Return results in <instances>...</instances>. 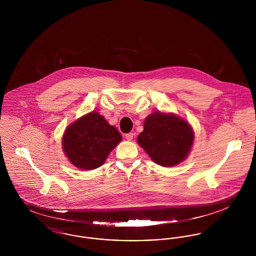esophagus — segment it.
<instances>
[{"label":"esophagus","mask_w":256,"mask_h":256,"mask_svg":"<svg viewBox=\"0 0 256 256\" xmlns=\"http://www.w3.org/2000/svg\"><path fill=\"white\" fill-rule=\"evenodd\" d=\"M134 132H130V134H126L124 135L126 139L128 140V141H132L134 139Z\"/></svg>","instance_id":"obj_1"}]
</instances>
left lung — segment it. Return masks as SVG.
Returning <instances> with one entry per match:
<instances>
[{"label":"left lung","mask_w":256,"mask_h":256,"mask_svg":"<svg viewBox=\"0 0 256 256\" xmlns=\"http://www.w3.org/2000/svg\"><path fill=\"white\" fill-rule=\"evenodd\" d=\"M194 142L191 126L172 113L156 111L144 122L137 143L148 156L163 167H172L188 156Z\"/></svg>","instance_id":"left-lung-1"}]
</instances>
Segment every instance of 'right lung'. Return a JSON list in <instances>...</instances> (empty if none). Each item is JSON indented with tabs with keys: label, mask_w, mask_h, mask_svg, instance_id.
<instances>
[{
	"label": "right lung",
	"mask_w": 256,
	"mask_h": 256,
	"mask_svg": "<svg viewBox=\"0 0 256 256\" xmlns=\"http://www.w3.org/2000/svg\"><path fill=\"white\" fill-rule=\"evenodd\" d=\"M121 140L118 130L100 113L92 111L67 126L62 148L74 166L82 170H94L104 163Z\"/></svg>",
	"instance_id": "1"
}]
</instances>
